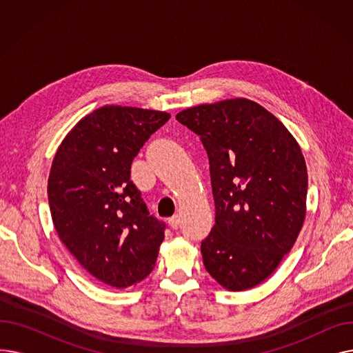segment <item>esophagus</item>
Segmentation results:
<instances>
[{
	"instance_id": "1",
	"label": "esophagus",
	"mask_w": 353,
	"mask_h": 353,
	"mask_svg": "<svg viewBox=\"0 0 353 353\" xmlns=\"http://www.w3.org/2000/svg\"><path fill=\"white\" fill-rule=\"evenodd\" d=\"M169 225H170L172 229H177L179 225H180V217H179L177 214H174L173 217H170V219H169Z\"/></svg>"
}]
</instances>
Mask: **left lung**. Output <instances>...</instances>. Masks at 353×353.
Returning a JSON list of instances; mask_svg holds the SVG:
<instances>
[{
    "instance_id": "8db88e82",
    "label": "left lung",
    "mask_w": 353,
    "mask_h": 353,
    "mask_svg": "<svg viewBox=\"0 0 353 353\" xmlns=\"http://www.w3.org/2000/svg\"><path fill=\"white\" fill-rule=\"evenodd\" d=\"M176 119L200 136L209 156L216 225L201 242L206 270L232 292L261 285L305 221L299 143L270 111L242 97L190 107Z\"/></svg>"
}]
</instances>
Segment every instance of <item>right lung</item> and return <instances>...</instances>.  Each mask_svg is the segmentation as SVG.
<instances>
[{
  "label": "right lung",
  "instance_id": "add662e5",
  "mask_svg": "<svg viewBox=\"0 0 353 353\" xmlns=\"http://www.w3.org/2000/svg\"><path fill=\"white\" fill-rule=\"evenodd\" d=\"M169 119L165 111L103 105L70 130L52 159L54 228L77 262L111 288L141 282L156 265L164 223L148 214L130 169Z\"/></svg>",
  "mask_w": 353,
  "mask_h": 353
}]
</instances>
